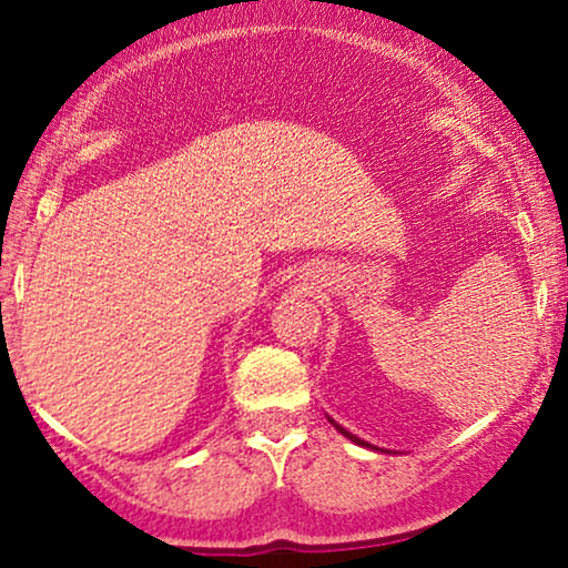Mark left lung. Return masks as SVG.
<instances>
[{"label":"left lung","instance_id":"1","mask_svg":"<svg viewBox=\"0 0 568 568\" xmlns=\"http://www.w3.org/2000/svg\"><path fill=\"white\" fill-rule=\"evenodd\" d=\"M328 422H331V425H334V427L338 429V433H342V435H344V438H347V440H352V443H357V446H366V448H374V446H371V443H366V440H361V438H357V435H352V433H349V429H344L342 425H336V422H334V419H331V416H328Z\"/></svg>","mask_w":568,"mask_h":568}]
</instances>
